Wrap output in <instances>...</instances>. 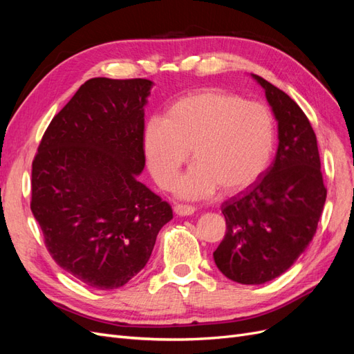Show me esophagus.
I'll return each instance as SVG.
<instances>
[{"label":"esophagus","instance_id":"1","mask_svg":"<svg viewBox=\"0 0 354 354\" xmlns=\"http://www.w3.org/2000/svg\"><path fill=\"white\" fill-rule=\"evenodd\" d=\"M174 212L177 214V216H192V214L195 212V207L186 205V203H176Z\"/></svg>","mask_w":354,"mask_h":354}]
</instances>
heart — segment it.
I'll return each instance as SVG.
<instances>
[{
    "label": "heart",
    "mask_w": 354,
    "mask_h": 354,
    "mask_svg": "<svg viewBox=\"0 0 354 354\" xmlns=\"http://www.w3.org/2000/svg\"><path fill=\"white\" fill-rule=\"evenodd\" d=\"M273 146L269 108L220 88L183 95L169 104L165 120L152 116L143 128L146 164L159 187H173L192 151L195 164L176 185L187 199L251 186L269 167Z\"/></svg>",
    "instance_id": "b5f03b06"
}]
</instances>
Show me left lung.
<instances>
[{
    "instance_id": "1",
    "label": "left lung",
    "mask_w": 354,
    "mask_h": 354,
    "mask_svg": "<svg viewBox=\"0 0 354 354\" xmlns=\"http://www.w3.org/2000/svg\"><path fill=\"white\" fill-rule=\"evenodd\" d=\"M279 130V146L264 176L223 202L226 234L214 251L218 270L243 285L285 273L312 242L326 201L316 134L301 108L259 75Z\"/></svg>"
}]
</instances>
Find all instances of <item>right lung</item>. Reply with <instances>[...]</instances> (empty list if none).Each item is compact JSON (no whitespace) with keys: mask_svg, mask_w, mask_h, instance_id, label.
<instances>
[{"mask_svg":"<svg viewBox=\"0 0 354 354\" xmlns=\"http://www.w3.org/2000/svg\"><path fill=\"white\" fill-rule=\"evenodd\" d=\"M152 81L91 78L55 118L32 160L30 209L63 270L94 289L140 272L169 203L137 180Z\"/></svg>","mask_w":354,"mask_h":354,"instance_id":"obj_1","label":"right lung"}]
</instances>
